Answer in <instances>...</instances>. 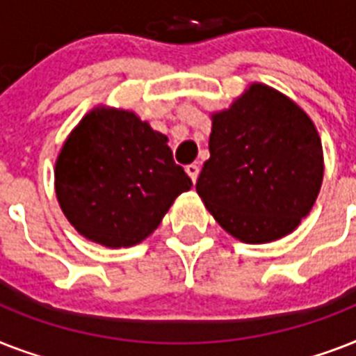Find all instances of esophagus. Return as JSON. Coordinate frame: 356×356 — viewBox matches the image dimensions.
Returning a JSON list of instances; mask_svg holds the SVG:
<instances>
[{"label":"esophagus","instance_id":"obj_1","mask_svg":"<svg viewBox=\"0 0 356 356\" xmlns=\"http://www.w3.org/2000/svg\"><path fill=\"white\" fill-rule=\"evenodd\" d=\"M184 170H186V173L190 175V179H192V181L195 183V179H197V175H200V166H197V164H188V166L184 168Z\"/></svg>","mask_w":356,"mask_h":356}]
</instances>
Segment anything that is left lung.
<instances>
[{"label":"left lung","mask_w":356,"mask_h":356,"mask_svg":"<svg viewBox=\"0 0 356 356\" xmlns=\"http://www.w3.org/2000/svg\"><path fill=\"white\" fill-rule=\"evenodd\" d=\"M209 151L195 190L214 220L245 243L290 234L320 194L323 149L316 125L268 85L253 83L212 114Z\"/></svg>","instance_id":"left-lung-1"}]
</instances>
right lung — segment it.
<instances>
[{
	"label": "right lung",
	"mask_w": 356,
	"mask_h": 356,
	"mask_svg": "<svg viewBox=\"0 0 356 356\" xmlns=\"http://www.w3.org/2000/svg\"><path fill=\"white\" fill-rule=\"evenodd\" d=\"M192 181L175 164L168 138L131 111L97 107L72 131L55 164L64 216L105 248L149 236Z\"/></svg>",
	"instance_id": "obj_1"
}]
</instances>
